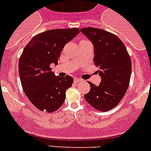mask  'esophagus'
Here are the masks:
<instances>
[{"mask_svg":"<svg viewBox=\"0 0 151 151\" xmlns=\"http://www.w3.org/2000/svg\"><path fill=\"white\" fill-rule=\"evenodd\" d=\"M82 81V79H80V78H74V82H76V83H78V82H80Z\"/></svg>","mask_w":151,"mask_h":151,"instance_id":"34e87169","label":"esophagus"}]
</instances>
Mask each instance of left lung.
Instances as JSON below:
<instances>
[{
  "label": "left lung",
  "mask_w": 151,
  "mask_h": 151,
  "mask_svg": "<svg viewBox=\"0 0 151 151\" xmlns=\"http://www.w3.org/2000/svg\"><path fill=\"white\" fill-rule=\"evenodd\" d=\"M81 32L94 45V65L99 68L101 82H88L90 91L85 99L96 110L105 112L115 107L127 91L132 73V62L122 41L114 34L101 29L83 28Z\"/></svg>",
  "instance_id": "left-lung-1"
}]
</instances>
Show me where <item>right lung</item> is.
<instances>
[{
    "label": "right lung",
    "instance_id": "obj_1",
    "mask_svg": "<svg viewBox=\"0 0 151 151\" xmlns=\"http://www.w3.org/2000/svg\"><path fill=\"white\" fill-rule=\"evenodd\" d=\"M79 33V29H51L34 36L25 47L19 60L22 89L29 101L41 111L58 110L66 98L73 78L56 76L51 64L57 65L64 46Z\"/></svg>",
    "mask_w": 151,
    "mask_h": 151
}]
</instances>
